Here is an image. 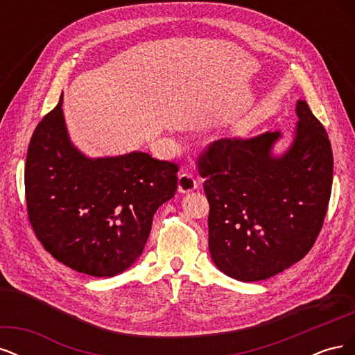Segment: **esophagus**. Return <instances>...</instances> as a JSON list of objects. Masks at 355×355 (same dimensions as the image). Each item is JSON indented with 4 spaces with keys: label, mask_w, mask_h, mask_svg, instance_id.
Masks as SVG:
<instances>
[{
    "label": "esophagus",
    "mask_w": 355,
    "mask_h": 355,
    "mask_svg": "<svg viewBox=\"0 0 355 355\" xmlns=\"http://www.w3.org/2000/svg\"><path fill=\"white\" fill-rule=\"evenodd\" d=\"M198 187V180L192 176L188 171H182L178 179V189L182 194H188V192H192L197 189Z\"/></svg>",
    "instance_id": "obj_1"
}]
</instances>
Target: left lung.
<instances>
[{
    "mask_svg": "<svg viewBox=\"0 0 355 355\" xmlns=\"http://www.w3.org/2000/svg\"><path fill=\"white\" fill-rule=\"evenodd\" d=\"M293 144L272 155L280 132L220 139L198 157L210 206L209 250L219 270L261 282L311 250L323 227L333 180L329 136L297 101Z\"/></svg>",
    "mask_w": 355,
    "mask_h": 355,
    "instance_id": "1",
    "label": "left lung"
}]
</instances>
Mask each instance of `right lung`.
Returning a JSON list of instances; mask_svg holds the SVG:
<instances>
[{
  "label": "right lung",
  "mask_w": 355,
  "mask_h": 355,
  "mask_svg": "<svg viewBox=\"0 0 355 355\" xmlns=\"http://www.w3.org/2000/svg\"><path fill=\"white\" fill-rule=\"evenodd\" d=\"M60 98L38 123L25 164L31 227L63 265L93 277L121 274L141 256L179 166L146 153L87 158L68 136Z\"/></svg>",
  "instance_id": "obj_1"
}]
</instances>
